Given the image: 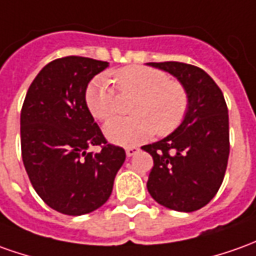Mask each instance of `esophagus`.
I'll list each match as a JSON object with an SVG mask.
<instances>
[{
  "label": "esophagus",
  "instance_id": "1",
  "mask_svg": "<svg viewBox=\"0 0 256 256\" xmlns=\"http://www.w3.org/2000/svg\"><path fill=\"white\" fill-rule=\"evenodd\" d=\"M138 152V148L137 147H126V156L128 157H133Z\"/></svg>",
  "mask_w": 256,
  "mask_h": 256
}]
</instances>
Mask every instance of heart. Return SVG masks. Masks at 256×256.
<instances>
[{"label":"heart","mask_w":256,"mask_h":256,"mask_svg":"<svg viewBox=\"0 0 256 256\" xmlns=\"http://www.w3.org/2000/svg\"><path fill=\"white\" fill-rule=\"evenodd\" d=\"M120 94L136 95L130 118L108 122L105 136L114 144L133 146L158 136L170 134L185 119L189 108L186 88L170 80L164 71L144 66H130L110 74ZM85 104L98 120H109L116 114V94L105 76L92 80L85 90Z\"/></svg>","instance_id":"heart-1"}]
</instances>
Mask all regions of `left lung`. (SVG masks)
<instances>
[{"label":"left lung","mask_w":256,"mask_h":256,"mask_svg":"<svg viewBox=\"0 0 256 256\" xmlns=\"http://www.w3.org/2000/svg\"><path fill=\"white\" fill-rule=\"evenodd\" d=\"M164 70L186 88V116L171 134L142 146L151 154L147 189L154 200L176 212L206 206L224 179L228 154V109L213 78L196 66L179 62H147Z\"/></svg>","instance_id":"8db88e82"}]
</instances>
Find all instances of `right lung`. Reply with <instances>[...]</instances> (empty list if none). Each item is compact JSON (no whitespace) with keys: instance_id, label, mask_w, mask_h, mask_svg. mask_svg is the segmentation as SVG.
I'll return each instance as SVG.
<instances>
[{"instance_id":"add662e5","label":"right lung","mask_w":256,"mask_h":256,"mask_svg":"<svg viewBox=\"0 0 256 256\" xmlns=\"http://www.w3.org/2000/svg\"><path fill=\"white\" fill-rule=\"evenodd\" d=\"M109 62L68 56L48 62L28 90L20 112L22 160L36 194L62 214L91 213L105 203L124 162L108 144L85 104V90ZM99 145V153H90Z\"/></svg>"}]
</instances>
